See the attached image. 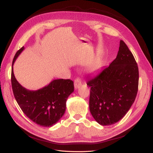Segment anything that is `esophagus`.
<instances>
[{
	"label": "esophagus",
	"mask_w": 153,
	"mask_h": 153,
	"mask_svg": "<svg viewBox=\"0 0 153 153\" xmlns=\"http://www.w3.org/2000/svg\"><path fill=\"white\" fill-rule=\"evenodd\" d=\"M81 85V81L80 78H77L74 80V88L76 90L78 89Z\"/></svg>",
	"instance_id": "34e87169"
}]
</instances>
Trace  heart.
I'll return each instance as SVG.
<instances>
[{
	"label": "heart",
	"instance_id": "b5f03b06",
	"mask_svg": "<svg viewBox=\"0 0 153 153\" xmlns=\"http://www.w3.org/2000/svg\"><path fill=\"white\" fill-rule=\"evenodd\" d=\"M101 64H102L101 60L100 58H97L89 65V67H88V68H89V71L91 72L96 71L101 66Z\"/></svg>",
	"mask_w": 153,
	"mask_h": 153
}]
</instances>
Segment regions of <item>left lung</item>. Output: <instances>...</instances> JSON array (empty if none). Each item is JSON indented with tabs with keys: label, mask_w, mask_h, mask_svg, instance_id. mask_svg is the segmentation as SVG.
Returning a JSON list of instances; mask_svg holds the SVG:
<instances>
[{
	"label": "left lung",
	"mask_w": 153,
	"mask_h": 153,
	"mask_svg": "<svg viewBox=\"0 0 153 153\" xmlns=\"http://www.w3.org/2000/svg\"><path fill=\"white\" fill-rule=\"evenodd\" d=\"M86 84L90 87V111L98 123L112 125L126 115L137 94L139 68L124 41H120L115 60Z\"/></svg>",
	"instance_id": "obj_1"
}]
</instances>
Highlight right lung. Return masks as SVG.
Listing matches in <instances>:
<instances>
[{
	"instance_id": "1",
	"label": "right lung",
	"mask_w": 153,
	"mask_h": 153,
	"mask_svg": "<svg viewBox=\"0 0 153 153\" xmlns=\"http://www.w3.org/2000/svg\"><path fill=\"white\" fill-rule=\"evenodd\" d=\"M24 49L22 47L16 52L12 64L11 84L14 98L29 119L40 126L51 127L65 113L67 98L74 90V82L59 79L37 90L26 89L18 82L13 72L14 63Z\"/></svg>"
}]
</instances>
